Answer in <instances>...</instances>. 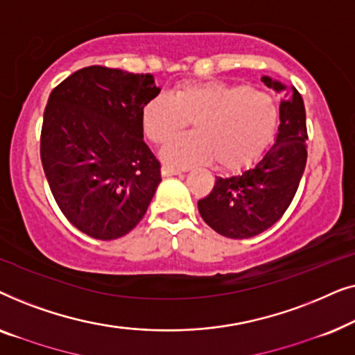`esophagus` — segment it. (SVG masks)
I'll use <instances>...</instances> for the list:
<instances>
[{
    "instance_id": "1",
    "label": "esophagus",
    "mask_w": 355,
    "mask_h": 355,
    "mask_svg": "<svg viewBox=\"0 0 355 355\" xmlns=\"http://www.w3.org/2000/svg\"><path fill=\"white\" fill-rule=\"evenodd\" d=\"M182 171L181 169H178V168H173V166H168V164H164V166L162 168V174L164 178H168V176H176V174H181Z\"/></svg>"
}]
</instances>
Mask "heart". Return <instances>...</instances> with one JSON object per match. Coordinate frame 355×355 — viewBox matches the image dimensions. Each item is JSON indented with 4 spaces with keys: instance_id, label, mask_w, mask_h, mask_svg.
<instances>
[{
    "instance_id": "heart-1",
    "label": "heart",
    "mask_w": 355,
    "mask_h": 355,
    "mask_svg": "<svg viewBox=\"0 0 355 355\" xmlns=\"http://www.w3.org/2000/svg\"><path fill=\"white\" fill-rule=\"evenodd\" d=\"M192 120L196 130L164 145L168 166L215 163L223 169L249 166L265 152L278 124L275 100L260 90L225 82H189L173 96L157 95L142 110V128L153 144H164Z\"/></svg>"
}]
</instances>
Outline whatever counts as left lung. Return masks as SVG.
<instances>
[{
    "label": "left lung",
    "instance_id": "obj_1",
    "mask_svg": "<svg viewBox=\"0 0 355 355\" xmlns=\"http://www.w3.org/2000/svg\"><path fill=\"white\" fill-rule=\"evenodd\" d=\"M261 82L283 95L275 144L254 168L239 176L216 178L211 192L198 200L203 221L231 239L254 237L273 226L293 202L307 163L302 96L295 87L268 76Z\"/></svg>",
    "mask_w": 355,
    "mask_h": 355
}]
</instances>
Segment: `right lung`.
I'll use <instances>...</instances> for the list:
<instances>
[{
    "mask_svg": "<svg viewBox=\"0 0 355 355\" xmlns=\"http://www.w3.org/2000/svg\"><path fill=\"white\" fill-rule=\"evenodd\" d=\"M159 94L152 74L89 66L48 98L40 158L51 193L71 225L100 241L132 231L162 171L144 142L142 110Z\"/></svg>",
    "mask_w": 355,
    "mask_h": 355,
    "instance_id": "add662e5",
    "label": "right lung"
}]
</instances>
